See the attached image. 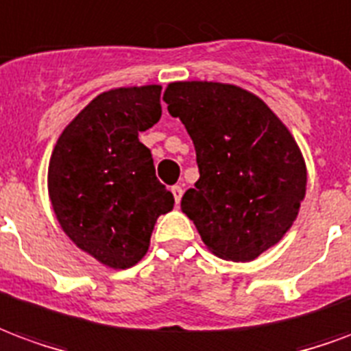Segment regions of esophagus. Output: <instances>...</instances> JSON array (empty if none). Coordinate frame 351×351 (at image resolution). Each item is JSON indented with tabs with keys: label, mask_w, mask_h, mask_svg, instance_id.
Returning <instances> with one entry per match:
<instances>
[{
	"label": "esophagus",
	"mask_w": 351,
	"mask_h": 351,
	"mask_svg": "<svg viewBox=\"0 0 351 351\" xmlns=\"http://www.w3.org/2000/svg\"><path fill=\"white\" fill-rule=\"evenodd\" d=\"M171 191H173V195H175L176 205H178V203H180V199H182L184 188H182V186H180V184H176V186H173V188H171Z\"/></svg>",
	"instance_id": "34e87169"
}]
</instances>
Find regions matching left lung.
<instances>
[{"instance_id": "8db88e82", "label": "left lung", "mask_w": 351, "mask_h": 351, "mask_svg": "<svg viewBox=\"0 0 351 351\" xmlns=\"http://www.w3.org/2000/svg\"><path fill=\"white\" fill-rule=\"evenodd\" d=\"M163 101L197 154L199 180L182 213L214 256L254 261L289 231L306 193L297 141L263 99L235 84L171 82Z\"/></svg>"}]
</instances>
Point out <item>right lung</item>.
Returning <instances> with one entry per match:
<instances>
[{
  "label": "right lung",
  "instance_id": "right-lung-1",
  "mask_svg": "<svg viewBox=\"0 0 351 351\" xmlns=\"http://www.w3.org/2000/svg\"><path fill=\"white\" fill-rule=\"evenodd\" d=\"M160 93V84L99 93L65 125L50 156L58 223L108 269H130L145 258L156 221L175 205L138 141L161 118Z\"/></svg>",
  "mask_w": 351,
  "mask_h": 351
}]
</instances>
